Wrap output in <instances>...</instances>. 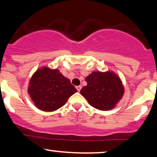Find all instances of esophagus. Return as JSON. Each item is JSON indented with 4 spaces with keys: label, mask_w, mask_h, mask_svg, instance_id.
<instances>
[{
    "label": "esophagus",
    "mask_w": 157,
    "mask_h": 157,
    "mask_svg": "<svg viewBox=\"0 0 157 157\" xmlns=\"http://www.w3.org/2000/svg\"><path fill=\"white\" fill-rule=\"evenodd\" d=\"M76 89H77V90L78 91H80V90H81V89H82V86H76Z\"/></svg>",
    "instance_id": "obj_1"
}]
</instances>
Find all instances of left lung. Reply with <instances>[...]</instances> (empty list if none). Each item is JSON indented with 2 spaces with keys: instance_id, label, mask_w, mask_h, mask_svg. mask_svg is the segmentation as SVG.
I'll return each instance as SVG.
<instances>
[{
  "instance_id": "obj_1",
  "label": "left lung",
  "mask_w": 157,
  "mask_h": 157,
  "mask_svg": "<svg viewBox=\"0 0 157 157\" xmlns=\"http://www.w3.org/2000/svg\"><path fill=\"white\" fill-rule=\"evenodd\" d=\"M87 86L80 90L90 105L101 111L113 109L123 96L124 86L113 71H93L86 78Z\"/></svg>"
}]
</instances>
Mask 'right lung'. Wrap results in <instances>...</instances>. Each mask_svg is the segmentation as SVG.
<instances>
[{"label": "right lung", "mask_w": 157, "mask_h": 157, "mask_svg": "<svg viewBox=\"0 0 157 157\" xmlns=\"http://www.w3.org/2000/svg\"><path fill=\"white\" fill-rule=\"evenodd\" d=\"M77 89L58 69L42 67L33 74L28 93L37 109L54 111L62 107Z\"/></svg>", "instance_id": "obj_1"}]
</instances>
